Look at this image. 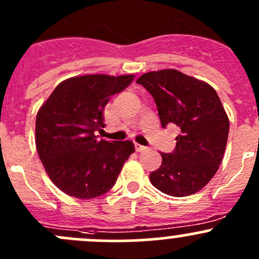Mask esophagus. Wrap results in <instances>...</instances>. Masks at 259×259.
Here are the masks:
<instances>
[{
    "label": "esophagus",
    "instance_id": "34e87169",
    "mask_svg": "<svg viewBox=\"0 0 259 259\" xmlns=\"http://www.w3.org/2000/svg\"><path fill=\"white\" fill-rule=\"evenodd\" d=\"M135 150L137 151H144V150H146V146H144V145H142V144H139V143H135Z\"/></svg>",
    "mask_w": 259,
    "mask_h": 259
}]
</instances>
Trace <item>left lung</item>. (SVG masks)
Returning a JSON list of instances; mask_svg holds the SVG:
<instances>
[{
    "label": "left lung",
    "instance_id": "obj_1",
    "mask_svg": "<svg viewBox=\"0 0 259 259\" xmlns=\"http://www.w3.org/2000/svg\"><path fill=\"white\" fill-rule=\"evenodd\" d=\"M137 82L153 96L161 126L176 125L180 132L174 151L160 153L151 184L171 197L199 192L218 170L228 140L229 120L221 99L207 82L173 69L146 72Z\"/></svg>",
    "mask_w": 259,
    "mask_h": 259
}]
</instances>
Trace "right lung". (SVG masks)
<instances>
[{
    "mask_svg": "<svg viewBox=\"0 0 259 259\" xmlns=\"http://www.w3.org/2000/svg\"><path fill=\"white\" fill-rule=\"evenodd\" d=\"M134 75H83L56 86L36 116V148L46 173L70 197L91 199L114 187L134 143L99 140L110 98Z\"/></svg>",
    "mask_w": 259,
    "mask_h": 259,
    "instance_id": "1",
    "label": "right lung"
}]
</instances>
